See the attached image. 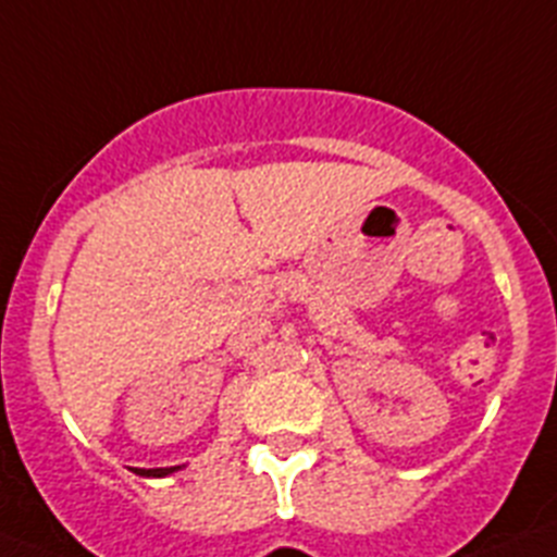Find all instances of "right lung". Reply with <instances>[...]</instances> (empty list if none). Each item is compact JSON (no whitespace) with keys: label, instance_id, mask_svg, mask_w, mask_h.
I'll return each instance as SVG.
<instances>
[{"label":"right lung","instance_id":"right-lung-1","mask_svg":"<svg viewBox=\"0 0 557 557\" xmlns=\"http://www.w3.org/2000/svg\"><path fill=\"white\" fill-rule=\"evenodd\" d=\"M181 466H170V469H133L139 476H166L172 474V471H178Z\"/></svg>","mask_w":557,"mask_h":557}]
</instances>
